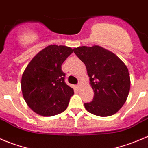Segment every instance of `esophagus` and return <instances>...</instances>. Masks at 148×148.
Here are the masks:
<instances>
[{
	"mask_svg": "<svg viewBox=\"0 0 148 148\" xmlns=\"http://www.w3.org/2000/svg\"><path fill=\"white\" fill-rule=\"evenodd\" d=\"M76 88H77V89H80V88H81V86H80V84H78V85H77V86H76Z\"/></svg>",
	"mask_w": 148,
	"mask_h": 148,
	"instance_id": "1",
	"label": "esophagus"
}]
</instances>
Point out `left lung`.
I'll return each mask as SVG.
<instances>
[{
  "mask_svg": "<svg viewBox=\"0 0 148 148\" xmlns=\"http://www.w3.org/2000/svg\"><path fill=\"white\" fill-rule=\"evenodd\" d=\"M73 51L85 64L93 101L84 103L86 110L99 116H109L123 106L130 89V77L125 64L111 51L99 45L82 46Z\"/></svg>",
  "mask_w": 148,
  "mask_h": 148,
  "instance_id": "obj_1",
  "label": "left lung"
}]
</instances>
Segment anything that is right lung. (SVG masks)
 Here are the masks:
<instances>
[{"instance_id":"1","label":"right lung","mask_w":148,"mask_h":148,"mask_svg":"<svg viewBox=\"0 0 148 148\" xmlns=\"http://www.w3.org/2000/svg\"><path fill=\"white\" fill-rule=\"evenodd\" d=\"M72 48L51 45L38 52L25 68L21 90L26 104L43 116H52L67 109L73 89L65 83L61 65Z\"/></svg>"}]
</instances>
